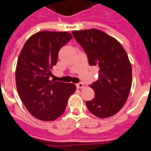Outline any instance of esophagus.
I'll return each instance as SVG.
<instances>
[{"mask_svg":"<svg viewBox=\"0 0 151 151\" xmlns=\"http://www.w3.org/2000/svg\"><path fill=\"white\" fill-rule=\"evenodd\" d=\"M76 87L78 89H82L84 87V84L83 83H78V84H76Z\"/></svg>","mask_w":151,"mask_h":151,"instance_id":"obj_1","label":"esophagus"}]
</instances>
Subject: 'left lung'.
<instances>
[{
  "mask_svg": "<svg viewBox=\"0 0 151 151\" xmlns=\"http://www.w3.org/2000/svg\"><path fill=\"white\" fill-rule=\"evenodd\" d=\"M90 65L98 66L99 79L91 85L95 98L88 110L99 118L116 114L125 104L132 84V67L125 50L116 39L98 29L73 31Z\"/></svg>",
  "mask_w": 151,
  "mask_h": 151,
  "instance_id": "1",
  "label": "left lung"
}]
</instances>
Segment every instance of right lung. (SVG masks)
<instances>
[{
  "label": "right lung",
  "instance_id": "right-lung-1",
  "mask_svg": "<svg viewBox=\"0 0 151 151\" xmlns=\"http://www.w3.org/2000/svg\"><path fill=\"white\" fill-rule=\"evenodd\" d=\"M72 37L68 32L40 31L27 40L18 56L15 74L18 95L28 111L39 120H56L75 92L73 83L49 80L60 49Z\"/></svg>",
  "mask_w": 151,
  "mask_h": 151
}]
</instances>
